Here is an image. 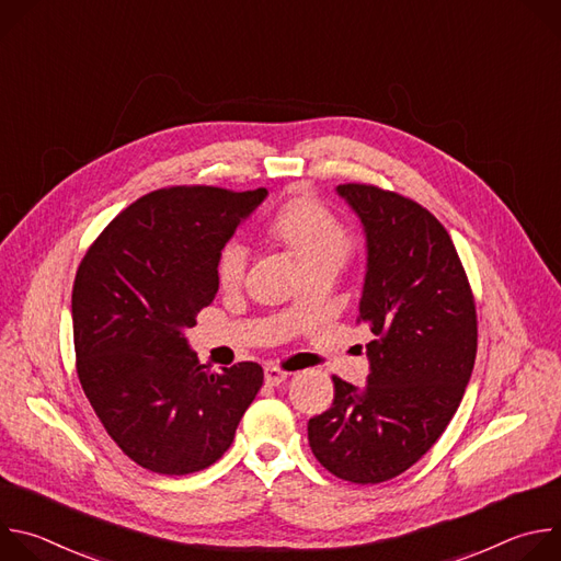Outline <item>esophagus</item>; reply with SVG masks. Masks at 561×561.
<instances>
[{
  "mask_svg": "<svg viewBox=\"0 0 561 561\" xmlns=\"http://www.w3.org/2000/svg\"><path fill=\"white\" fill-rule=\"evenodd\" d=\"M286 377H288V373L282 370V368H277V366H266V370H264V379H266V383H271V386H279Z\"/></svg>",
  "mask_w": 561,
  "mask_h": 561,
  "instance_id": "34e87169",
  "label": "esophagus"
}]
</instances>
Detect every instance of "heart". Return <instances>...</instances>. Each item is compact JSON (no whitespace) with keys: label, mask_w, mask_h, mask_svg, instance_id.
<instances>
[{"label":"heart","mask_w":561,"mask_h":561,"mask_svg":"<svg viewBox=\"0 0 561 561\" xmlns=\"http://www.w3.org/2000/svg\"><path fill=\"white\" fill-rule=\"evenodd\" d=\"M273 234L297 255L304 271L322 264L342 266L351 253V234L344 224L312 199H297L284 206L271 226ZM251 244L232 237L217 253V279L224 288L242 286L251 266Z\"/></svg>","instance_id":"1"}]
</instances>
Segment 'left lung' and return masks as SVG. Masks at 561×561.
<instances>
[{
	"label": "left lung",
	"mask_w": 561,
	"mask_h": 561,
	"mask_svg": "<svg viewBox=\"0 0 561 561\" xmlns=\"http://www.w3.org/2000/svg\"><path fill=\"white\" fill-rule=\"evenodd\" d=\"M337 195L366 234L359 322L375 340L366 386L333 377V407L308 420V444L340 479L379 484L422 459L453 420L474 366L477 314L453 239L426 208L366 184Z\"/></svg>",
	"instance_id": "left-lung-1"
}]
</instances>
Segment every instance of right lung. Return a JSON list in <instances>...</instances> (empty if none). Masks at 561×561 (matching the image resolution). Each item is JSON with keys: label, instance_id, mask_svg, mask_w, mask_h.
<instances>
[{"label": "right lung", "instance_id": "add662e5", "mask_svg": "<svg viewBox=\"0 0 561 561\" xmlns=\"http://www.w3.org/2000/svg\"><path fill=\"white\" fill-rule=\"evenodd\" d=\"M268 191L162 188L95 239L72 286L77 375L115 444L141 468L191 474L232 444L264 370L199 364L186 329L217 290V253Z\"/></svg>", "mask_w": 561, "mask_h": 561}]
</instances>
